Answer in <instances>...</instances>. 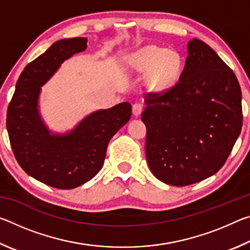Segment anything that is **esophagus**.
<instances>
[{
  "label": "esophagus",
  "instance_id": "34e87169",
  "mask_svg": "<svg viewBox=\"0 0 250 250\" xmlns=\"http://www.w3.org/2000/svg\"><path fill=\"white\" fill-rule=\"evenodd\" d=\"M142 109L143 108H142V104H138V103L134 104L132 105V113H133L135 117H138L142 112Z\"/></svg>",
  "mask_w": 250,
  "mask_h": 250
}]
</instances>
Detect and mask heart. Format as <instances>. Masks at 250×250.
I'll use <instances>...</instances> for the list:
<instances>
[{"instance_id": "b5f03b06", "label": "heart", "mask_w": 250, "mask_h": 250, "mask_svg": "<svg viewBox=\"0 0 250 250\" xmlns=\"http://www.w3.org/2000/svg\"><path fill=\"white\" fill-rule=\"evenodd\" d=\"M130 67L140 74H147L149 84L154 91H164L175 83L181 73L180 55L156 46H146L130 59Z\"/></svg>"}]
</instances>
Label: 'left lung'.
I'll list each match as a JSON object with an SVG mask.
<instances>
[{"instance_id": "left-lung-1", "label": "left lung", "mask_w": 250, "mask_h": 250, "mask_svg": "<svg viewBox=\"0 0 250 250\" xmlns=\"http://www.w3.org/2000/svg\"><path fill=\"white\" fill-rule=\"evenodd\" d=\"M179 82L150 94L142 121L146 155L163 183L186 186L225 164L243 125L242 90L229 67L208 45L193 39Z\"/></svg>"}]
</instances>
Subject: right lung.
Segmentation results:
<instances>
[{
    "mask_svg": "<svg viewBox=\"0 0 250 250\" xmlns=\"http://www.w3.org/2000/svg\"><path fill=\"white\" fill-rule=\"evenodd\" d=\"M87 48V39L61 40L25 67L7 108L6 129L20 167L46 185L70 189L86 183L104 166L107 146L131 117L121 103L90 113L69 132L48 130L40 115L41 87L66 59Z\"/></svg>",
    "mask_w": 250,
    "mask_h": 250,
    "instance_id": "right-lung-1",
    "label": "right lung"
}]
</instances>
